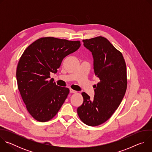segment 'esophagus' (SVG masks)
Masks as SVG:
<instances>
[{
  "label": "esophagus",
  "mask_w": 152,
  "mask_h": 152,
  "mask_svg": "<svg viewBox=\"0 0 152 152\" xmlns=\"http://www.w3.org/2000/svg\"><path fill=\"white\" fill-rule=\"evenodd\" d=\"M70 92L71 93H77L76 91H75V90H72V89H70Z\"/></svg>",
  "instance_id": "esophagus-1"
}]
</instances>
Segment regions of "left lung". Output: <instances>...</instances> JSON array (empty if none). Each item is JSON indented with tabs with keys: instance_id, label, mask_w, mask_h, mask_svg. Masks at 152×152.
<instances>
[{
	"instance_id": "1",
	"label": "left lung",
	"mask_w": 152,
	"mask_h": 152,
	"mask_svg": "<svg viewBox=\"0 0 152 152\" xmlns=\"http://www.w3.org/2000/svg\"><path fill=\"white\" fill-rule=\"evenodd\" d=\"M84 46L91 52L94 70L100 82L95 86L94 97L84 92L77 114L85 124L97 126L109 119L120 104L127 89L126 65L122 53L106 38L83 39Z\"/></svg>"
}]
</instances>
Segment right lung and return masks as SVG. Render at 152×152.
Instances as JSON below:
<instances>
[{
  "label": "right lung",
  "instance_id": "right-lung-1",
  "mask_svg": "<svg viewBox=\"0 0 152 152\" xmlns=\"http://www.w3.org/2000/svg\"><path fill=\"white\" fill-rule=\"evenodd\" d=\"M80 46V41L42 37L32 42L21 56L16 71L18 89L35 120H51L67 99L69 89L56 85L50 75L56 73L62 59Z\"/></svg>",
  "mask_w": 152,
  "mask_h": 152
}]
</instances>
